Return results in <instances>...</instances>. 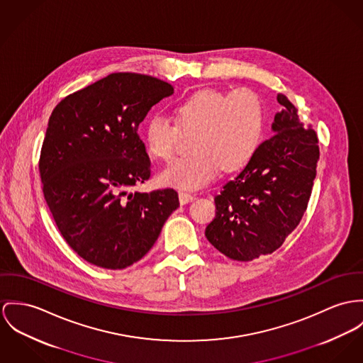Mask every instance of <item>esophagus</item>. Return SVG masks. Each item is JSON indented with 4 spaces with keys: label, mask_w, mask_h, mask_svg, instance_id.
<instances>
[{
    "label": "esophagus",
    "mask_w": 363,
    "mask_h": 363,
    "mask_svg": "<svg viewBox=\"0 0 363 363\" xmlns=\"http://www.w3.org/2000/svg\"><path fill=\"white\" fill-rule=\"evenodd\" d=\"M195 199V195H191L188 192H179V203L181 204H188Z\"/></svg>",
    "instance_id": "obj_1"
}]
</instances>
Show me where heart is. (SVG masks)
Returning <instances> with one entry per match:
<instances>
[{"label":"heart","mask_w":363,"mask_h":363,"mask_svg":"<svg viewBox=\"0 0 363 363\" xmlns=\"http://www.w3.org/2000/svg\"><path fill=\"white\" fill-rule=\"evenodd\" d=\"M177 124L162 113L152 114L143 127V142L150 156L169 160L181 133L196 131L189 156L171 162L160 174L163 185L194 191L220 172L246 167L264 137L265 116L257 94L247 88L223 92L199 89L175 106Z\"/></svg>","instance_id":"heart-1"}]
</instances>
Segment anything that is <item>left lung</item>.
Wrapping results in <instances>:
<instances>
[{"label": "left lung", "mask_w": 363, "mask_h": 363, "mask_svg": "<svg viewBox=\"0 0 363 363\" xmlns=\"http://www.w3.org/2000/svg\"><path fill=\"white\" fill-rule=\"evenodd\" d=\"M274 135L264 140L250 163L214 197L216 218L207 225L208 242L230 259L252 261L278 250L301 221L312 192L319 140L312 124L278 94Z\"/></svg>", "instance_id": "left-lung-1"}]
</instances>
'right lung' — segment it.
Returning <instances> with one entry per match:
<instances>
[{
  "instance_id": "1",
  "label": "right lung",
  "mask_w": 363,
  "mask_h": 363,
  "mask_svg": "<svg viewBox=\"0 0 363 363\" xmlns=\"http://www.w3.org/2000/svg\"><path fill=\"white\" fill-rule=\"evenodd\" d=\"M174 92L163 80L112 73L56 105L38 169L43 194L66 243L105 269H123L152 249L178 194L131 192L150 177L138 125Z\"/></svg>"
}]
</instances>
